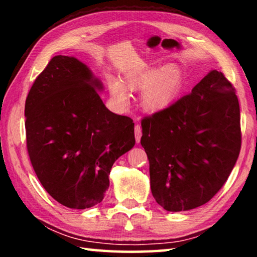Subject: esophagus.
<instances>
[{
  "label": "esophagus",
  "mask_w": 257,
  "mask_h": 257,
  "mask_svg": "<svg viewBox=\"0 0 257 257\" xmlns=\"http://www.w3.org/2000/svg\"><path fill=\"white\" fill-rule=\"evenodd\" d=\"M141 137H142V127L139 124H136L135 125V138H136L137 144L141 142Z\"/></svg>",
  "instance_id": "1"
}]
</instances>
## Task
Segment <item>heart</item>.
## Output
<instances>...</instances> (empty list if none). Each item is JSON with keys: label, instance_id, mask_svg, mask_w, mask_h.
I'll return each mask as SVG.
<instances>
[{"label": "heart", "instance_id": "1", "mask_svg": "<svg viewBox=\"0 0 257 257\" xmlns=\"http://www.w3.org/2000/svg\"><path fill=\"white\" fill-rule=\"evenodd\" d=\"M181 72L176 66H167L160 70L142 68L129 70L123 75L122 84L114 78H108L107 86L111 97L119 105L128 102L127 90L143 89L142 105L147 111H160L169 105L179 88Z\"/></svg>", "mask_w": 257, "mask_h": 257}]
</instances>
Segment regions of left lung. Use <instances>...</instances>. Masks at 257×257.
<instances>
[{
	"label": "left lung",
	"instance_id": "8db88e82",
	"mask_svg": "<svg viewBox=\"0 0 257 257\" xmlns=\"http://www.w3.org/2000/svg\"><path fill=\"white\" fill-rule=\"evenodd\" d=\"M142 129L155 201L169 212L204 205L227 181L240 152L236 90L222 72L211 70L190 94L145 116Z\"/></svg>",
	"mask_w": 257,
	"mask_h": 257
}]
</instances>
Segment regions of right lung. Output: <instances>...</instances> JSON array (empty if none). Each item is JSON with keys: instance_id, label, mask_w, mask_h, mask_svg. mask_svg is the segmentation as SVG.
Listing matches in <instances>:
<instances>
[{"instance_id": "add662e5", "label": "right lung", "mask_w": 257, "mask_h": 257, "mask_svg": "<svg viewBox=\"0 0 257 257\" xmlns=\"http://www.w3.org/2000/svg\"><path fill=\"white\" fill-rule=\"evenodd\" d=\"M102 90L85 63L56 55L26 99L30 162L47 193L69 208L101 203L113 163L135 145L133 120L108 110Z\"/></svg>"}]
</instances>
